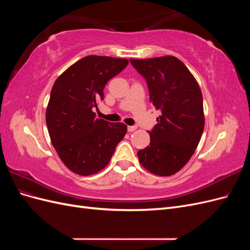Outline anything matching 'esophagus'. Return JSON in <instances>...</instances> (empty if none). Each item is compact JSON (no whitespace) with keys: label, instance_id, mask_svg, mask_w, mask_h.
Segmentation results:
<instances>
[{"label":"esophagus","instance_id":"1","mask_svg":"<svg viewBox=\"0 0 250 250\" xmlns=\"http://www.w3.org/2000/svg\"><path fill=\"white\" fill-rule=\"evenodd\" d=\"M137 128H138L137 126H128L127 127V130L129 131V132H132V131H134L135 129H137Z\"/></svg>","mask_w":250,"mask_h":250}]
</instances>
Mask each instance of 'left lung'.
I'll list each match as a JSON object with an SVG mask.
<instances>
[{"mask_svg": "<svg viewBox=\"0 0 250 250\" xmlns=\"http://www.w3.org/2000/svg\"><path fill=\"white\" fill-rule=\"evenodd\" d=\"M146 79L150 102L162 111L150 144L138 152L141 165L158 176L184 168L197 148L204 128L202 93L197 80L174 56L130 59Z\"/></svg>", "mask_w": 250, "mask_h": 250, "instance_id": "obj_1", "label": "left lung"}]
</instances>
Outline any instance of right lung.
<instances>
[{
	"label": "right lung",
	"instance_id": "obj_1",
	"mask_svg": "<svg viewBox=\"0 0 250 250\" xmlns=\"http://www.w3.org/2000/svg\"><path fill=\"white\" fill-rule=\"evenodd\" d=\"M127 64L126 58L85 56L52 87L46 110L51 143L65 167L78 175H93L106 167L127 132L124 123L97 119L93 111L104 99L107 81Z\"/></svg>",
	"mask_w": 250,
	"mask_h": 250
}]
</instances>
